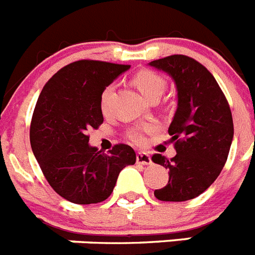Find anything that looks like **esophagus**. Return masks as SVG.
I'll list each match as a JSON object with an SVG mask.
<instances>
[{
	"label": "esophagus",
	"instance_id": "obj_1",
	"mask_svg": "<svg viewBox=\"0 0 255 255\" xmlns=\"http://www.w3.org/2000/svg\"><path fill=\"white\" fill-rule=\"evenodd\" d=\"M136 160H137V163H138V164H143V165L151 164V156H150L147 152H143V151L137 152Z\"/></svg>",
	"mask_w": 255,
	"mask_h": 255
}]
</instances>
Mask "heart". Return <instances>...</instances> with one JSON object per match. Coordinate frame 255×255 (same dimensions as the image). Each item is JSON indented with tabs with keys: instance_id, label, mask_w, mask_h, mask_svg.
Returning <instances> with one entry per match:
<instances>
[{
	"instance_id": "b5f03b06",
	"label": "heart",
	"mask_w": 255,
	"mask_h": 255,
	"mask_svg": "<svg viewBox=\"0 0 255 255\" xmlns=\"http://www.w3.org/2000/svg\"><path fill=\"white\" fill-rule=\"evenodd\" d=\"M132 82H133V85L137 87V90L140 91L142 96L145 99H147V100H149L150 97L155 96V95H160L161 96V94H163V91L165 88L164 78L161 75L151 72V70H141V72H138L134 75ZM112 94L113 86H108L104 90L103 95H101V109H103V112H106V109H108ZM152 129H154L152 126H140V127L130 129L128 132V137L133 142L141 145V143L145 142L146 133L151 132Z\"/></svg>"
}]
</instances>
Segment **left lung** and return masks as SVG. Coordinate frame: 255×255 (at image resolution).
<instances>
[{
  "label": "left lung",
  "instance_id": "1",
  "mask_svg": "<svg viewBox=\"0 0 255 255\" xmlns=\"http://www.w3.org/2000/svg\"><path fill=\"white\" fill-rule=\"evenodd\" d=\"M149 65L167 73L177 90V110L168 128L177 154L170 160L152 155L154 163L169 169L168 183L154 195L161 201L191 200L225 167L234 138L231 110L212 73L191 57L172 55Z\"/></svg>",
  "mask_w": 255,
  "mask_h": 255
}]
</instances>
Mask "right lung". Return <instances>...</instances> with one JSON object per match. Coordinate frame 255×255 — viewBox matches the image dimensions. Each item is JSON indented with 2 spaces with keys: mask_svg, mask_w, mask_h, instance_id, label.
I'll return each mask as SVG.
<instances>
[{
  "mask_svg": "<svg viewBox=\"0 0 255 255\" xmlns=\"http://www.w3.org/2000/svg\"><path fill=\"white\" fill-rule=\"evenodd\" d=\"M128 69L105 61H75L52 75L35 104L33 154L51 187L74 204L106 200L121 170L136 161L130 146L119 143L105 154L88 143L87 134L104 122V90Z\"/></svg>",
  "mask_w": 255,
  "mask_h": 255,
  "instance_id": "obj_1",
  "label": "right lung"
}]
</instances>
